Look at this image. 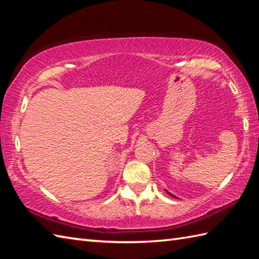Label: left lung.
Returning <instances> with one entry per match:
<instances>
[{"label":"left lung","instance_id":"left-lung-1","mask_svg":"<svg viewBox=\"0 0 259 259\" xmlns=\"http://www.w3.org/2000/svg\"><path fill=\"white\" fill-rule=\"evenodd\" d=\"M167 192H168V191H167ZM168 194H169V195H171V196H172V197H175V196H174V195H172V194H170V192H168Z\"/></svg>","mask_w":259,"mask_h":259}]
</instances>
